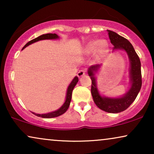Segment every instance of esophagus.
I'll list each match as a JSON object with an SVG mask.
<instances>
[{
	"label": "esophagus",
	"instance_id": "obj_1",
	"mask_svg": "<svg viewBox=\"0 0 154 154\" xmlns=\"http://www.w3.org/2000/svg\"><path fill=\"white\" fill-rule=\"evenodd\" d=\"M85 74V71H84V70H80L79 72H78V73H77V75H78V77H82V76H83Z\"/></svg>",
	"mask_w": 154,
	"mask_h": 154
}]
</instances>
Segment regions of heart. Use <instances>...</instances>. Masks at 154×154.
I'll return each instance as SVG.
<instances>
[{
  "label": "heart",
  "instance_id": "heart-1",
  "mask_svg": "<svg viewBox=\"0 0 154 154\" xmlns=\"http://www.w3.org/2000/svg\"><path fill=\"white\" fill-rule=\"evenodd\" d=\"M107 49H108V43L106 41L102 40L99 41L94 40L88 43L85 48V52L87 54H92L96 50L97 55L102 57L106 53Z\"/></svg>",
  "mask_w": 154,
  "mask_h": 154
}]
</instances>
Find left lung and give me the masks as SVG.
I'll list each match as a JSON object with an SVG mask.
<instances>
[{"instance_id": "left-lung-1", "label": "left lung", "mask_w": 154, "mask_h": 154, "mask_svg": "<svg viewBox=\"0 0 154 154\" xmlns=\"http://www.w3.org/2000/svg\"><path fill=\"white\" fill-rule=\"evenodd\" d=\"M111 43L114 47L113 50H123L127 52L130 62V88L126 93L120 97H102L98 91L96 83L95 73L100 69L101 64L92 65L88 69V73L92 81L91 94L95 104L102 110L108 113H116L125 111L135 100L142 87L141 62L133 46L127 39L114 31L107 30Z\"/></svg>"}]
</instances>
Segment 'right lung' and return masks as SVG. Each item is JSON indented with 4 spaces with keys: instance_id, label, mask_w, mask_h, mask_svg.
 <instances>
[{
    "instance_id": "obj_1",
    "label": "right lung",
    "mask_w": 154,
    "mask_h": 154,
    "mask_svg": "<svg viewBox=\"0 0 154 154\" xmlns=\"http://www.w3.org/2000/svg\"><path fill=\"white\" fill-rule=\"evenodd\" d=\"M59 38V36L56 33H46V34H43L40 36L35 38L31 40L29 42H28L26 45L24 46V48H22L24 49L25 48L27 47V46L31 45L35 42L39 41H42V40H48V39H57ZM78 81H79V78L77 76H75L74 79H73V81L71 82V83L69 84L68 88H67V91H66V100H65V102L62 106L60 107V109H57V110L54 111H52V112L48 113H44V114H38V113H35L32 112L33 114L37 116L38 117H42V118H45V119H51V118H54V117H57L60 116L62 115L63 113H64L66 111H67V109H69V105H70V102L71 100V96H72V91L73 90V88L76 85Z\"/></svg>"
}]
</instances>
